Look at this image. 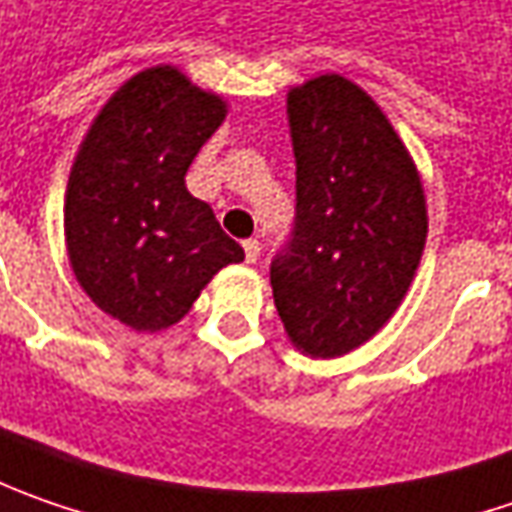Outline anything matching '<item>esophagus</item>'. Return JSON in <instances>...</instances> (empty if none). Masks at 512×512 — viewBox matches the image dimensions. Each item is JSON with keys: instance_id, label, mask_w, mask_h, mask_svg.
<instances>
[{"instance_id": "1", "label": "esophagus", "mask_w": 512, "mask_h": 512, "mask_svg": "<svg viewBox=\"0 0 512 512\" xmlns=\"http://www.w3.org/2000/svg\"><path fill=\"white\" fill-rule=\"evenodd\" d=\"M243 249H246V260H249V263H257V260H260V240H255V237L243 240Z\"/></svg>"}]
</instances>
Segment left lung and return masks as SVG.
Listing matches in <instances>:
<instances>
[{"label":"left lung","mask_w":512,"mask_h":512,"mask_svg":"<svg viewBox=\"0 0 512 512\" xmlns=\"http://www.w3.org/2000/svg\"><path fill=\"white\" fill-rule=\"evenodd\" d=\"M295 226L272 257L292 344L338 358L369 341L410 289L427 240L424 189L381 108L338 74L289 91Z\"/></svg>","instance_id":"obj_1"}]
</instances>
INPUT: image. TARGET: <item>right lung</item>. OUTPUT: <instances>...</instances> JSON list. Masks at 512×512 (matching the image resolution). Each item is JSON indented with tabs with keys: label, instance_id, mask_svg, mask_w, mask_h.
Instances as JSON below:
<instances>
[{
	"label": "right lung",
	"instance_id": "1",
	"mask_svg": "<svg viewBox=\"0 0 512 512\" xmlns=\"http://www.w3.org/2000/svg\"><path fill=\"white\" fill-rule=\"evenodd\" d=\"M226 105L174 68H151L94 120L65 194V240L88 298L137 332L177 323L203 286L243 260L186 171Z\"/></svg>",
	"mask_w": 512,
	"mask_h": 512
}]
</instances>
